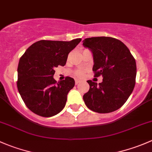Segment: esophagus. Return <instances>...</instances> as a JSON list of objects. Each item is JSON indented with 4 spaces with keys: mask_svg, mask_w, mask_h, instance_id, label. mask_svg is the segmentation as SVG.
<instances>
[{
    "mask_svg": "<svg viewBox=\"0 0 152 152\" xmlns=\"http://www.w3.org/2000/svg\"><path fill=\"white\" fill-rule=\"evenodd\" d=\"M80 82H81V81L79 80V79H76V80H75V84H76V85H79V84L80 83Z\"/></svg>",
    "mask_w": 152,
    "mask_h": 152,
    "instance_id": "34e87169",
    "label": "esophagus"
}]
</instances>
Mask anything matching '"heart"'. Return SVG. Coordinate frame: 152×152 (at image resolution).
Returning a JSON list of instances; mask_svg holds the SVG:
<instances>
[{
    "label": "heart",
    "instance_id": "heart-1",
    "mask_svg": "<svg viewBox=\"0 0 152 152\" xmlns=\"http://www.w3.org/2000/svg\"><path fill=\"white\" fill-rule=\"evenodd\" d=\"M75 75H76V76H78V77H82V76H84V71L81 70H76V71L75 72Z\"/></svg>",
    "mask_w": 152,
    "mask_h": 152
}]
</instances>
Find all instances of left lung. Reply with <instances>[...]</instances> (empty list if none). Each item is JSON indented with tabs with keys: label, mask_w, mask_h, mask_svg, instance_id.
I'll return each mask as SVG.
<instances>
[{
	"label": "left lung",
	"mask_w": 152,
	"mask_h": 152,
	"mask_svg": "<svg viewBox=\"0 0 152 152\" xmlns=\"http://www.w3.org/2000/svg\"><path fill=\"white\" fill-rule=\"evenodd\" d=\"M83 45L93 52L94 77L103 76L102 83L87 81L90 90L83 96L86 106L99 113L118 110L135 85L137 67L134 56L121 41L110 37L86 38Z\"/></svg>",
	"instance_id": "obj_1"
}]
</instances>
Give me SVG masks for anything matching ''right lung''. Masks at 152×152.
Instances as JSON below:
<instances>
[{"instance_id": "obj_1", "label": "right lung", "mask_w": 152, "mask_h": 152, "mask_svg": "<svg viewBox=\"0 0 152 152\" xmlns=\"http://www.w3.org/2000/svg\"><path fill=\"white\" fill-rule=\"evenodd\" d=\"M81 40H39L20 57L17 86L25 104L34 113L51 117L65 107L67 93L74 87L75 81L67 76L57 82L53 77L54 68L66 64L69 53Z\"/></svg>"}]
</instances>
